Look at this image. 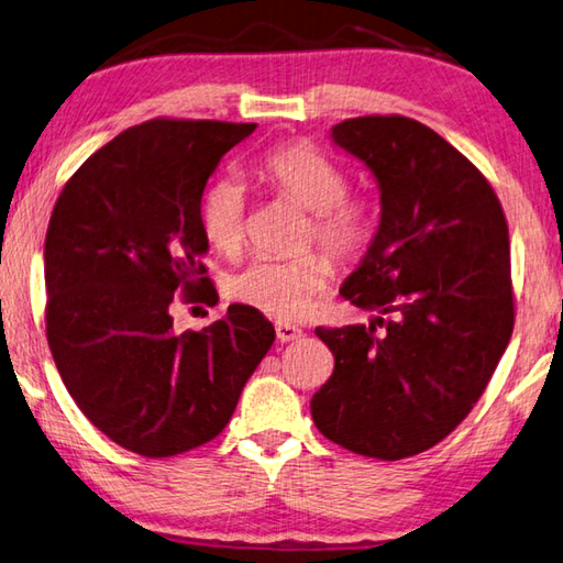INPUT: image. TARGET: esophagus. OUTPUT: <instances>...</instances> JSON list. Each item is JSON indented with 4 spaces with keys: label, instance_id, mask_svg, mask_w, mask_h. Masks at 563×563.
I'll return each instance as SVG.
<instances>
[{
    "label": "esophagus",
    "instance_id": "esophagus-1",
    "mask_svg": "<svg viewBox=\"0 0 563 563\" xmlns=\"http://www.w3.org/2000/svg\"><path fill=\"white\" fill-rule=\"evenodd\" d=\"M275 334H278L280 342H295V340H300V336H302V330H300V327L290 324V322H278V324H275Z\"/></svg>",
    "mask_w": 563,
    "mask_h": 563
}]
</instances>
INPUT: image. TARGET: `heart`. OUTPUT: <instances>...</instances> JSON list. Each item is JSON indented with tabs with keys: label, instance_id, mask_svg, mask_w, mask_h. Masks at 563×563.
<instances>
[{
	"label": "heart",
	"instance_id": "obj_1",
	"mask_svg": "<svg viewBox=\"0 0 563 563\" xmlns=\"http://www.w3.org/2000/svg\"><path fill=\"white\" fill-rule=\"evenodd\" d=\"M261 179L295 207L310 213L308 236L320 241L336 258L360 253L372 236L364 201L346 197V177L324 152L310 145H285L271 152L258 167ZM203 236L219 253H239L246 239V197L233 179H219L203 197ZM332 268L322 255L305 253L290 261H253L236 271L227 292L243 308L275 320H298L312 295L324 288Z\"/></svg>",
	"mask_w": 563,
	"mask_h": 563
}]
</instances>
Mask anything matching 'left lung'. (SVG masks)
I'll return each instance as SVG.
<instances>
[{
  "mask_svg": "<svg viewBox=\"0 0 563 563\" xmlns=\"http://www.w3.org/2000/svg\"><path fill=\"white\" fill-rule=\"evenodd\" d=\"M330 137L379 187V227L340 288L376 314L369 327L314 330L334 372L312 396V421L346 451L401 460L463 421L507 350V221L473 162L421 122L352 118Z\"/></svg>",
  "mask_w": 563,
  "mask_h": 563,
  "instance_id": "obj_1",
  "label": "left lung"
}]
</instances>
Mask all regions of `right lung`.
<instances>
[{
	"label": "right lung",
	"mask_w": 563,
	"mask_h": 563,
	"mask_svg": "<svg viewBox=\"0 0 563 563\" xmlns=\"http://www.w3.org/2000/svg\"><path fill=\"white\" fill-rule=\"evenodd\" d=\"M255 122L147 120L120 132L60 191L44 243L46 336L68 394L98 431L145 457L217 438L275 340L231 305L201 332H175L181 290L211 300L203 187Z\"/></svg>",
	"instance_id": "add662e5"
}]
</instances>
